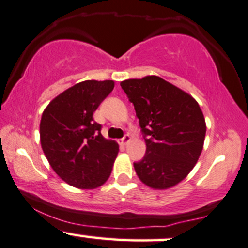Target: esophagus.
<instances>
[{
    "instance_id": "1",
    "label": "esophagus",
    "mask_w": 248,
    "mask_h": 248,
    "mask_svg": "<svg viewBox=\"0 0 248 248\" xmlns=\"http://www.w3.org/2000/svg\"><path fill=\"white\" fill-rule=\"evenodd\" d=\"M130 139H131L130 135H127V133H126V135H125V136L123 137V138L121 139V144H123V145H126L127 142L130 141Z\"/></svg>"
}]
</instances>
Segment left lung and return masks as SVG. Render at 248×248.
<instances>
[{"label": "left lung", "instance_id": "8db88e82", "mask_svg": "<svg viewBox=\"0 0 248 248\" xmlns=\"http://www.w3.org/2000/svg\"><path fill=\"white\" fill-rule=\"evenodd\" d=\"M135 106L146 153L135 162L137 175L153 189L181 182L199 160L205 119L195 98L164 78L151 75L121 82Z\"/></svg>", "mask_w": 248, "mask_h": 248}]
</instances>
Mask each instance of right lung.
<instances>
[{"label": "right lung", "instance_id": "obj_1", "mask_svg": "<svg viewBox=\"0 0 248 248\" xmlns=\"http://www.w3.org/2000/svg\"><path fill=\"white\" fill-rule=\"evenodd\" d=\"M111 80L77 83L49 102L40 121V144L49 165L66 183L100 187L109 179L118 144L101 135L93 113L112 92Z\"/></svg>", "mask_w": 248, "mask_h": 248}]
</instances>
